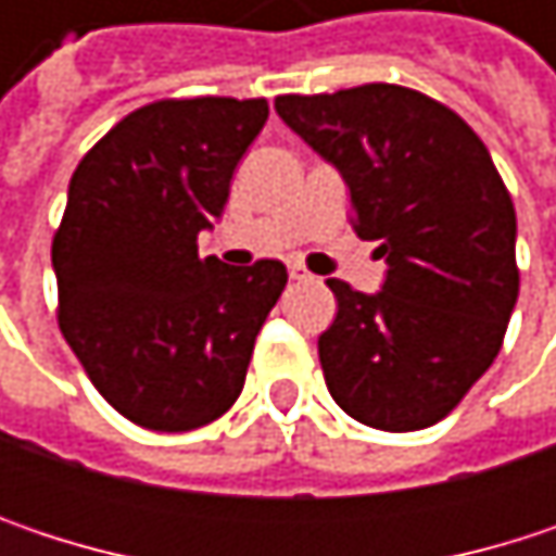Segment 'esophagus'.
I'll list each match as a JSON object with an SVG mask.
<instances>
[{
  "mask_svg": "<svg viewBox=\"0 0 556 556\" xmlns=\"http://www.w3.org/2000/svg\"><path fill=\"white\" fill-rule=\"evenodd\" d=\"M289 277L299 279V282H305V279H312V274H308V267H305V264L292 261V264H289Z\"/></svg>",
  "mask_w": 556,
  "mask_h": 556,
  "instance_id": "esophagus-1",
  "label": "esophagus"
}]
</instances>
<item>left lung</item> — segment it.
Here are the masks:
<instances>
[{
  "instance_id": "8db88e82",
  "label": "left lung",
  "mask_w": 556,
  "mask_h": 556,
  "mask_svg": "<svg viewBox=\"0 0 556 556\" xmlns=\"http://www.w3.org/2000/svg\"><path fill=\"white\" fill-rule=\"evenodd\" d=\"M277 112L341 169L357 235L389 264L377 295L328 279L338 315L318 361L331 399L380 431L441 421L496 361L518 299L515 205L486 144L395 83L289 92Z\"/></svg>"
}]
</instances>
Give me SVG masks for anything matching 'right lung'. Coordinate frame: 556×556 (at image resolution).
<instances>
[{"mask_svg":"<svg viewBox=\"0 0 556 556\" xmlns=\"http://www.w3.org/2000/svg\"><path fill=\"white\" fill-rule=\"evenodd\" d=\"M267 99H157L73 169L51 244L56 325L92 387L128 421L192 431L244 389L257 331L286 286L279 261L199 257Z\"/></svg>","mask_w":556,"mask_h":556,"instance_id":"right-lung-1","label":"right lung"}]
</instances>
